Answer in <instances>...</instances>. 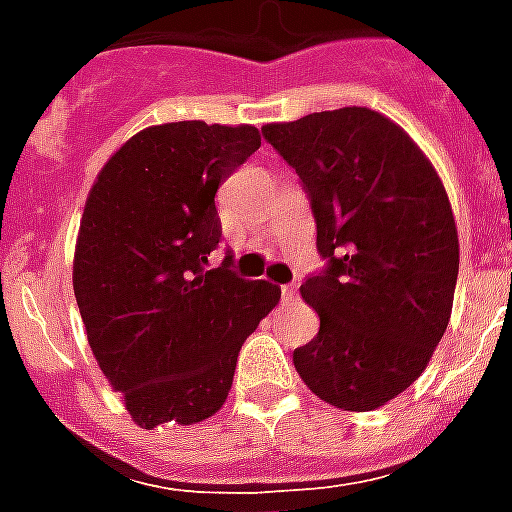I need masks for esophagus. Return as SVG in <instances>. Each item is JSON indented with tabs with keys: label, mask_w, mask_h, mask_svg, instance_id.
<instances>
[{
	"label": "esophagus",
	"mask_w": 512,
	"mask_h": 512,
	"mask_svg": "<svg viewBox=\"0 0 512 512\" xmlns=\"http://www.w3.org/2000/svg\"><path fill=\"white\" fill-rule=\"evenodd\" d=\"M299 296V288L296 285H282V301H293Z\"/></svg>",
	"instance_id": "obj_1"
}]
</instances>
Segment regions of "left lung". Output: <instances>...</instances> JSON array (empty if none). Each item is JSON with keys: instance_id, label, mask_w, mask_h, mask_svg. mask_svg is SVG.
Masks as SVG:
<instances>
[{"instance_id": "obj_1", "label": "left lung", "mask_w": 512, "mask_h": 512, "mask_svg": "<svg viewBox=\"0 0 512 512\" xmlns=\"http://www.w3.org/2000/svg\"><path fill=\"white\" fill-rule=\"evenodd\" d=\"M263 136L310 194L326 257L301 285L321 329L293 365L329 406L373 411L422 376L450 323L458 230L444 183L403 128L365 106L268 123Z\"/></svg>"}]
</instances>
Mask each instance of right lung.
Listing matches in <instances>:
<instances>
[{
  "mask_svg": "<svg viewBox=\"0 0 512 512\" xmlns=\"http://www.w3.org/2000/svg\"><path fill=\"white\" fill-rule=\"evenodd\" d=\"M260 147L255 126H150L98 172L73 255L87 343L139 428L213 417L238 351L282 290L205 268L219 246L216 189Z\"/></svg>",
  "mask_w": 512,
  "mask_h": 512,
  "instance_id": "add662e5",
  "label": "right lung"
}]
</instances>
